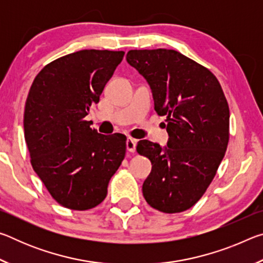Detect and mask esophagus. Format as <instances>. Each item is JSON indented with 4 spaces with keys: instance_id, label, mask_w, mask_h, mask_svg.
I'll list each match as a JSON object with an SVG mask.
<instances>
[{
    "instance_id": "34e87169",
    "label": "esophagus",
    "mask_w": 263,
    "mask_h": 263,
    "mask_svg": "<svg viewBox=\"0 0 263 263\" xmlns=\"http://www.w3.org/2000/svg\"><path fill=\"white\" fill-rule=\"evenodd\" d=\"M137 139H133V138H127L126 139V148L128 152H136V147H137Z\"/></svg>"
}]
</instances>
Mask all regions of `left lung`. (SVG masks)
Returning <instances> with one entry per match:
<instances>
[{"label": "left lung", "mask_w": 263, "mask_h": 263, "mask_svg": "<svg viewBox=\"0 0 263 263\" xmlns=\"http://www.w3.org/2000/svg\"><path fill=\"white\" fill-rule=\"evenodd\" d=\"M126 61L149 84L157 114L167 116V146L137 145L152 162L142 195L161 212L188 210L210 185L228 148L230 110L220 83L174 50H131Z\"/></svg>", "instance_id": "1"}]
</instances>
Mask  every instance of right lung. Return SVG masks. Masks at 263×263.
<instances>
[{
    "label": "right lung",
    "instance_id": "add662e5",
    "mask_svg": "<svg viewBox=\"0 0 263 263\" xmlns=\"http://www.w3.org/2000/svg\"><path fill=\"white\" fill-rule=\"evenodd\" d=\"M123 51L82 50L46 65L33 80L24 110L31 164L60 205L89 210L103 202L121 166L126 137L105 136L84 121Z\"/></svg>",
    "mask_w": 263,
    "mask_h": 263
}]
</instances>
